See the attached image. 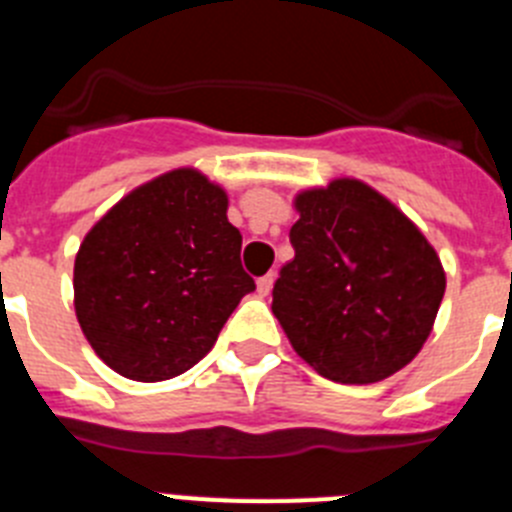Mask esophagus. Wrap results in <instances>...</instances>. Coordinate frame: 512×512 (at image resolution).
<instances>
[{
	"label": "esophagus",
	"mask_w": 512,
	"mask_h": 512,
	"mask_svg": "<svg viewBox=\"0 0 512 512\" xmlns=\"http://www.w3.org/2000/svg\"><path fill=\"white\" fill-rule=\"evenodd\" d=\"M271 284H274V274H264V277L256 279V292H259V297L269 295Z\"/></svg>",
	"instance_id": "esophagus-1"
}]
</instances>
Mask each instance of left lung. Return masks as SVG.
Masks as SVG:
<instances>
[{"label": "left lung", "mask_w": 512, "mask_h": 512, "mask_svg": "<svg viewBox=\"0 0 512 512\" xmlns=\"http://www.w3.org/2000/svg\"><path fill=\"white\" fill-rule=\"evenodd\" d=\"M295 207V259L271 292L289 343L330 382L392 377L431 336L446 292L436 251L390 200L356 179L307 189Z\"/></svg>", "instance_id": "1"}]
</instances>
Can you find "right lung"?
<instances>
[{"label":"right lung","mask_w":512,"mask_h":512,"mask_svg":"<svg viewBox=\"0 0 512 512\" xmlns=\"http://www.w3.org/2000/svg\"><path fill=\"white\" fill-rule=\"evenodd\" d=\"M228 197L200 171L133 189L94 225L74 264V307L104 364L135 382L192 369L256 284Z\"/></svg>","instance_id":"add662e5"}]
</instances>
